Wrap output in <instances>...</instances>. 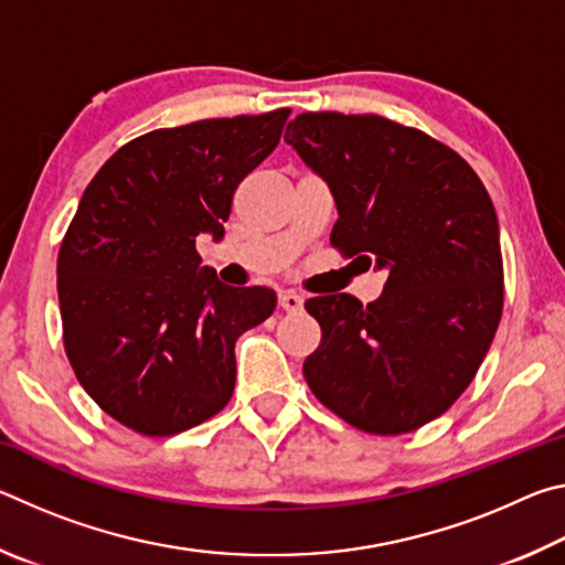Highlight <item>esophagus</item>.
<instances>
[{
  "label": "esophagus",
  "mask_w": 565,
  "mask_h": 565,
  "mask_svg": "<svg viewBox=\"0 0 565 565\" xmlns=\"http://www.w3.org/2000/svg\"><path fill=\"white\" fill-rule=\"evenodd\" d=\"M279 306L284 311H301L303 309V296L296 291H279Z\"/></svg>",
  "instance_id": "1"
}]
</instances>
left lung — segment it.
<instances>
[{"label":"left lung","instance_id":"obj_1","mask_svg":"<svg viewBox=\"0 0 565 565\" xmlns=\"http://www.w3.org/2000/svg\"><path fill=\"white\" fill-rule=\"evenodd\" d=\"M329 181L331 244L384 269L376 301L313 296L321 343L303 361L323 406L366 434L416 431L471 384L503 311L499 218L476 171L379 114L306 111L284 134Z\"/></svg>","mask_w":565,"mask_h":565}]
</instances>
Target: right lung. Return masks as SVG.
<instances>
[{
  "label": "right lung",
  "mask_w": 565,
  "mask_h": 565,
  "mask_svg": "<svg viewBox=\"0 0 565 565\" xmlns=\"http://www.w3.org/2000/svg\"><path fill=\"white\" fill-rule=\"evenodd\" d=\"M291 109L154 129L107 159L56 259L64 349L84 391L131 431L174 436L234 394V343L276 294L216 279L196 236H224L242 179Z\"/></svg>",
  "instance_id": "add662e5"
}]
</instances>
